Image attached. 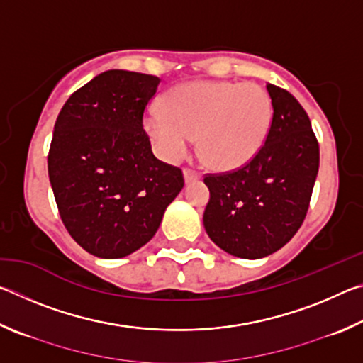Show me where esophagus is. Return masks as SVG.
Masks as SVG:
<instances>
[{
	"instance_id": "1",
	"label": "esophagus",
	"mask_w": 363,
	"mask_h": 363,
	"mask_svg": "<svg viewBox=\"0 0 363 363\" xmlns=\"http://www.w3.org/2000/svg\"><path fill=\"white\" fill-rule=\"evenodd\" d=\"M199 179H201V174L200 173H196V171L189 169V168L184 169V181H186V184L195 182V181H199Z\"/></svg>"
}]
</instances>
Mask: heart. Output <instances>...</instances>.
Here are the masks:
<instances>
[{
	"label": "heart",
	"instance_id": "1",
	"mask_svg": "<svg viewBox=\"0 0 363 363\" xmlns=\"http://www.w3.org/2000/svg\"><path fill=\"white\" fill-rule=\"evenodd\" d=\"M272 101L255 83L190 82L163 97V107L144 115V131L160 155L179 162L195 138L206 164L219 171L247 167L266 145Z\"/></svg>",
	"mask_w": 363,
	"mask_h": 363
}]
</instances>
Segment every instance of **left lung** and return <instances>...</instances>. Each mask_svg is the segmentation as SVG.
I'll use <instances>...</instances> for the list:
<instances>
[{
    "label": "left lung",
    "mask_w": 363,
    "mask_h": 363,
    "mask_svg": "<svg viewBox=\"0 0 363 363\" xmlns=\"http://www.w3.org/2000/svg\"><path fill=\"white\" fill-rule=\"evenodd\" d=\"M272 126L255 160L225 174H208L203 213L208 237L243 259H261L291 240L303 224L318 173V143L301 104L267 83Z\"/></svg>",
    "instance_id": "8db88e82"
}]
</instances>
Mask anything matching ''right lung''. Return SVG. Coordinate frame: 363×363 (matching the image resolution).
<instances>
[{
	"label": "right lung",
	"instance_id": "add662e5",
	"mask_svg": "<svg viewBox=\"0 0 363 363\" xmlns=\"http://www.w3.org/2000/svg\"><path fill=\"white\" fill-rule=\"evenodd\" d=\"M160 78L107 70L75 91L54 125L48 173L65 229L93 256L118 259L158 230L184 187L143 128Z\"/></svg>",
	"mask_w": 363,
	"mask_h": 363
}]
</instances>
